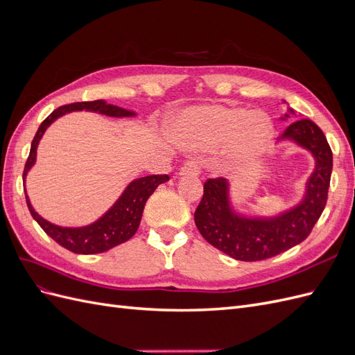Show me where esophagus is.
Returning a JSON list of instances; mask_svg holds the SVG:
<instances>
[{"label":"esophagus","instance_id":"34e87169","mask_svg":"<svg viewBox=\"0 0 355 355\" xmlns=\"http://www.w3.org/2000/svg\"><path fill=\"white\" fill-rule=\"evenodd\" d=\"M200 168L201 167H200L198 161L191 159V161H188V163H185L184 166L180 167L179 175L180 176H197L200 173Z\"/></svg>","mask_w":355,"mask_h":355}]
</instances>
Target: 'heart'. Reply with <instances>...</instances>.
Masks as SVG:
<instances>
[{
  "label": "heart",
  "instance_id": "heart-1",
  "mask_svg": "<svg viewBox=\"0 0 355 355\" xmlns=\"http://www.w3.org/2000/svg\"><path fill=\"white\" fill-rule=\"evenodd\" d=\"M170 132L188 149H214L223 145L235 161H252L263 154L274 135L270 115L232 105H196L170 120Z\"/></svg>",
  "mask_w": 355,
  "mask_h": 355
}]
</instances>
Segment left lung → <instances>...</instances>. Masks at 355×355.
Returning a JSON list of instances; mask_svg holds the SVG:
<instances>
[{
    "mask_svg": "<svg viewBox=\"0 0 355 355\" xmlns=\"http://www.w3.org/2000/svg\"><path fill=\"white\" fill-rule=\"evenodd\" d=\"M283 103L287 105L286 101ZM296 116L287 106L286 121ZM292 142L314 158L313 173L305 182L304 196L295 206L271 216L247 214L234 207L228 179H209L196 210L198 231L213 247L237 261L254 262L277 256L302 243L317 223L327 202L333 155L321 128L305 118L295 120L277 144Z\"/></svg>",
    "mask_w": 355,
    "mask_h": 355,
    "instance_id": "obj_1",
    "label": "left lung"
}]
</instances>
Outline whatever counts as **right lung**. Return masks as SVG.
Returning <instances> with one entry per match:
<instances>
[{"label": "right lung", "instance_id": "add662e5", "mask_svg": "<svg viewBox=\"0 0 355 355\" xmlns=\"http://www.w3.org/2000/svg\"><path fill=\"white\" fill-rule=\"evenodd\" d=\"M73 111H89L102 114L106 116H135L136 112L121 108L112 103H108L103 99L93 101V102H77L71 105H63L60 108L53 111L44 121L41 123L38 130L35 133L34 141L31 144L29 157L26 159L25 170H24V187H25V196H26V204L28 209L40 227L44 230V232L55 240L58 244H60L65 249L78 253V254H94L102 253L112 249V247L125 243L130 240L136 234L139 223L142 219V213L145 209V204L148 198L153 196V192L157 189L158 185L164 184L168 180L167 175H153V176H144L133 179L128 184L121 196L116 198V201L112 206L106 210L99 219L94 222L84 225V227H60V225L51 223L47 219H44L32 207L31 200L26 192V176L29 170L34 167L37 161V148L40 145V141L44 136L47 128L55 123L58 118L63 116L65 114L73 112Z\"/></svg>", "mask_w": 355, "mask_h": 355}]
</instances>
